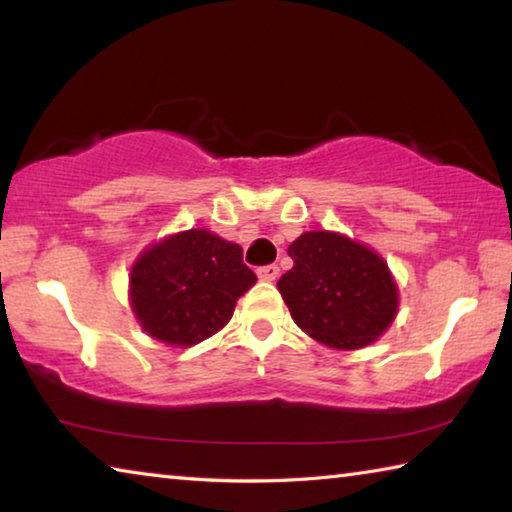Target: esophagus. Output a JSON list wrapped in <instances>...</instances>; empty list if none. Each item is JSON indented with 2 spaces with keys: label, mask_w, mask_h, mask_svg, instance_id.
I'll list each match as a JSON object with an SVG mask.
<instances>
[{
  "label": "esophagus",
  "mask_w": 512,
  "mask_h": 512,
  "mask_svg": "<svg viewBox=\"0 0 512 512\" xmlns=\"http://www.w3.org/2000/svg\"><path fill=\"white\" fill-rule=\"evenodd\" d=\"M277 275H280V268H277L275 264H268V266L257 268V277L262 282H275Z\"/></svg>",
  "instance_id": "1"
}]
</instances>
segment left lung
<instances>
[{
	"label": "left lung",
	"mask_w": 512,
	"mask_h": 512,
	"mask_svg": "<svg viewBox=\"0 0 512 512\" xmlns=\"http://www.w3.org/2000/svg\"><path fill=\"white\" fill-rule=\"evenodd\" d=\"M287 253L293 268L277 280V289L311 339L334 350H359L391 327L400 291L377 250L341 232L311 230Z\"/></svg>",
	"instance_id": "left-lung-1"
}]
</instances>
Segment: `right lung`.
Returning a JSON list of instances; mask_svg holds the SVG:
<instances>
[{
  "label": "right lung",
  "instance_id": "add662e5",
  "mask_svg": "<svg viewBox=\"0 0 512 512\" xmlns=\"http://www.w3.org/2000/svg\"><path fill=\"white\" fill-rule=\"evenodd\" d=\"M255 282L239 244L192 228L142 250L128 273V302L151 339L192 348L228 325Z\"/></svg>",
  "mask_w": 512,
  "mask_h": 512
}]
</instances>
